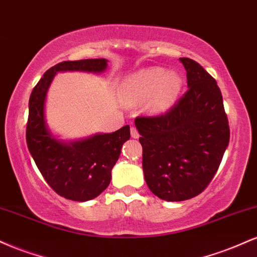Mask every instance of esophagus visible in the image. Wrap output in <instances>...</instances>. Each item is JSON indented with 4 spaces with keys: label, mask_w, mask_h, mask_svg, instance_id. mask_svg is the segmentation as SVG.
I'll return each instance as SVG.
<instances>
[{
    "label": "esophagus",
    "mask_w": 257,
    "mask_h": 257,
    "mask_svg": "<svg viewBox=\"0 0 257 257\" xmlns=\"http://www.w3.org/2000/svg\"><path fill=\"white\" fill-rule=\"evenodd\" d=\"M131 135H132L133 139H138L139 138V132H138V129L135 128V126H132V128H131Z\"/></svg>",
    "instance_id": "esophagus-1"
}]
</instances>
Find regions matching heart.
<instances>
[{
  "label": "heart",
  "instance_id": "obj_1",
  "mask_svg": "<svg viewBox=\"0 0 257 257\" xmlns=\"http://www.w3.org/2000/svg\"><path fill=\"white\" fill-rule=\"evenodd\" d=\"M184 87V79L176 71L162 67L139 70L128 76L120 85V95L125 104H140L152 114H161L173 107Z\"/></svg>",
  "mask_w": 257,
  "mask_h": 257
}]
</instances>
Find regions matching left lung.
Returning a JSON list of instances; mask_svg holds the SVG:
<instances>
[{"label":"left lung","mask_w":257,"mask_h":257,"mask_svg":"<svg viewBox=\"0 0 257 257\" xmlns=\"http://www.w3.org/2000/svg\"><path fill=\"white\" fill-rule=\"evenodd\" d=\"M188 90L170 111L137 117L146 184L158 198L198 196L216 174L229 143V126L216 81L197 61L180 58Z\"/></svg>","instance_id":"obj_1"}]
</instances>
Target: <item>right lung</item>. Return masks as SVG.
Returning a JSON list of instances; mask_svg holds the SVG:
<instances>
[{
  "label": "right lung",
  "instance_id": "add662e5",
  "mask_svg": "<svg viewBox=\"0 0 257 257\" xmlns=\"http://www.w3.org/2000/svg\"><path fill=\"white\" fill-rule=\"evenodd\" d=\"M106 69V59L59 63L44 72L29 100V151L47 184L66 199L87 202L107 188L120 149L131 138V126L124 125L108 134L96 133L78 140H61L53 134L46 120L47 93L58 72L102 73Z\"/></svg>",
  "mask_w": 257,
  "mask_h": 257
}]
</instances>
